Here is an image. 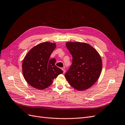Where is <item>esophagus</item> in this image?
<instances>
[{
  "instance_id": "esophagus-1",
  "label": "esophagus",
  "mask_w": 125,
  "mask_h": 125,
  "mask_svg": "<svg viewBox=\"0 0 125 125\" xmlns=\"http://www.w3.org/2000/svg\"><path fill=\"white\" fill-rule=\"evenodd\" d=\"M62 70L63 71V73H64L65 72V70L64 69V68H62Z\"/></svg>"
}]
</instances>
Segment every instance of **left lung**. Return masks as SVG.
Here are the masks:
<instances>
[{
  "mask_svg": "<svg viewBox=\"0 0 125 125\" xmlns=\"http://www.w3.org/2000/svg\"><path fill=\"white\" fill-rule=\"evenodd\" d=\"M73 57L72 64L65 74L68 83L82 91L89 89L99 77L102 61L99 54L90 45L82 42L66 43Z\"/></svg>",
  "mask_w": 125,
  "mask_h": 125,
  "instance_id": "1",
  "label": "left lung"
}]
</instances>
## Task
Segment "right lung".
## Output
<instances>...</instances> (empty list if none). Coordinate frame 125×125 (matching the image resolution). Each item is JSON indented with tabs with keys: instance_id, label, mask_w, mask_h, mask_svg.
I'll return each mask as SVG.
<instances>
[{
	"instance_id": "right-lung-1",
	"label": "right lung",
	"mask_w": 125,
	"mask_h": 125,
	"mask_svg": "<svg viewBox=\"0 0 125 125\" xmlns=\"http://www.w3.org/2000/svg\"><path fill=\"white\" fill-rule=\"evenodd\" d=\"M56 48L55 43L42 42L33 47L23 59L22 73L26 81L34 88L43 90L63 71L55 65V58L49 59Z\"/></svg>"
}]
</instances>
